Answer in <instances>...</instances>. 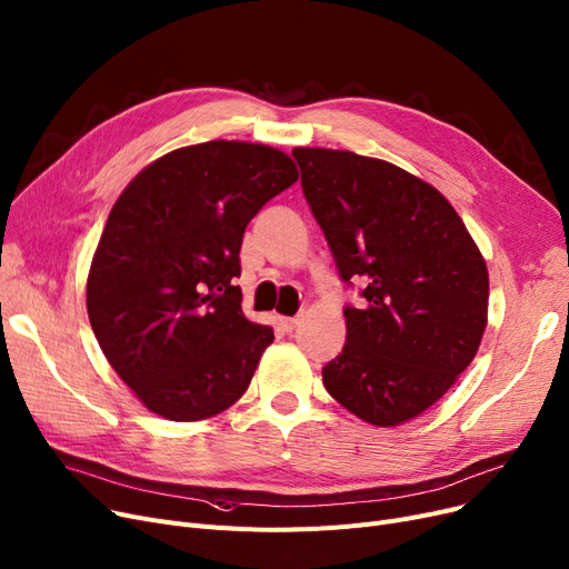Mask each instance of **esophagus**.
I'll use <instances>...</instances> for the list:
<instances>
[{"mask_svg":"<svg viewBox=\"0 0 569 569\" xmlns=\"http://www.w3.org/2000/svg\"><path fill=\"white\" fill-rule=\"evenodd\" d=\"M300 322H302V318H300V316H292V318H281V327H283L286 332H292L295 327L300 325Z\"/></svg>","mask_w":569,"mask_h":569,"instance_id":"obj_1","label":"esophagus"}]
</instances>
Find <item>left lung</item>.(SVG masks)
Instances as JSON below:
<instances>
[{"label":"left lung","mask_w":569,"mask_h":569,"mask_svg":"<svg viewBox=\"0 0 569 569\" xmlns=\"http://www.w3.org/2000/svg\"><path fill=\"white\" fill-rule=\"evenodd\" d=\"M302 189L343 281L367 283L346 309L348 339L325 390L373 427L431 408L475 360L489 316V269L457 209L390 161L295 147Z\"/></svg>","instance_id":"8db88e82"}]
</instances>
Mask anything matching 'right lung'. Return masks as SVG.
Returning a JSON list of instances; mask_svg holds the SVG:
<instances>
[{"instance_id": "obj_1", "label": "right lung", "mask_w": 569, "mask_h": 569, "mask_svg": "<svg viewBox=\"0 0 569 569\" xmlns=\"http://www.w3.org/2000/svg\"><path fill=\"white\" fill-rule=\"evenodd\" d=\"M297 177L277 147L209 140L159 157L119 193L89 264L87 313L147 410L200 422L247 392L274 332L242 313L239 249Z\"/></svg>"}]
</instances>
